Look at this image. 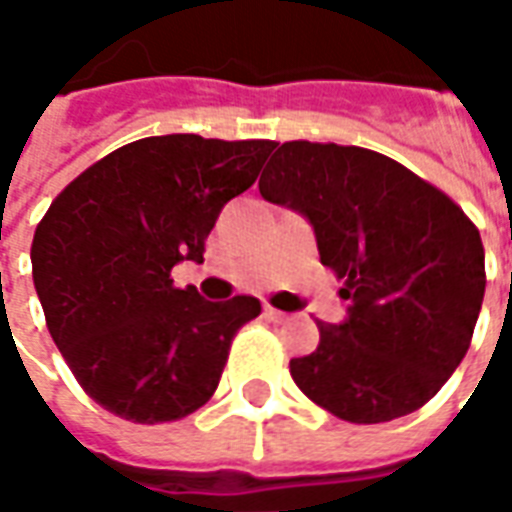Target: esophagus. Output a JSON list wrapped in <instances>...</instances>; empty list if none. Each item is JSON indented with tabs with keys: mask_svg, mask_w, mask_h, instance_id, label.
Listing matches in <instances>:
<instances>
[{
	"mask_svg": "<svg viewBox=\"0 0 512 512\" xmlns=\"http://www.w3.org/2000/svg\"><path fill=\"white\" fill-rule=\"evenodd\" d=\"M263 312H266V318H271L274 323H282V321H288V312H282V310H274V307H263Z\"/></svg>",
	"mask_w": 512,
	"mask_h": 512,
	"instance_id": "34e87169",
	"label": "esophagus"
}]
</instances>
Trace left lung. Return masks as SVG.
<instances>
[{"instance_id": "1", "label": "left lung", "mask_w": 512, "mask_h": 512, "mask_svg": "<svg viewBox=\"0 0 512 512\" xmlns=\"http://www.w3.org/2000/svg\"><path fill=\"white\" fill-rule=\"evenodd\" d=\"M260 194L310 222L323 266L345 279L348 312L290 359L304 395L334 417L376 425L439 392L483 307L480 233L455 202L376 150L285 142Z\"/></svg>"}]
</instances>
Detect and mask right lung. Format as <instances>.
<instances>
[{
    "label": "right lung",
    "instance_id": "right-lung-1",
    "mask_svg": "<svg viewBox=\"0 0 512 512\" xmlns=\"http://www.w3.org/2000/svg\"><path fill=\"white\" fill-rule=\"evenodd\" d=\"M271 150L266 139L147 136L51 202L32 241V279L51 340L98 406L156 425L216 392L235 332L260 301H205L191 285L175 288L169 271L202 263L222 208L255 183Z\"/></svg>",
    "mask_w": 512,
    "mask_h": 512
}]
</instances>
